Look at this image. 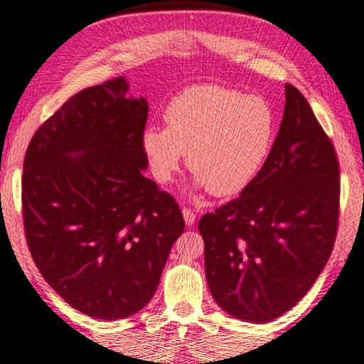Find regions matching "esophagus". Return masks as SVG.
<instances>
[{"mask_svg":"<svg viewBox=\"0 0 364 364\" xmlns=\"http://www.w3.org/2000/svg\"><path fill=\"white\" fill-rule=\"evenodd\" d=\"M183 217H184V222H186L188 227L189 225H193L196 220V213L191 209H188V207H183Z\"/></svg>","mask_w":364,"mask_h":364,"instance_id":"34e87169","label":"esophagus"}]
</instances>
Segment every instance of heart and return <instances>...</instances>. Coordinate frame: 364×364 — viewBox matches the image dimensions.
<instances>
[{
	"label": "heart",
	"mask_w": 364,
	"mask_h": 364,
	"mask_svg": "<svg viewBox=\"0 0 364 364\" xmlns=\"http://www.w3.org/2000/svg\"><path fill=\"white\" fill-rule=\"evenodd\" d=\"M165 128L142 134L154 180L168 184L188 154L196 184L212 196L230 198L256 180L272 152L277 117L262 95L222 85H194L164 112Z\"/></svg>",
	"instance_id": "b5f03b06"
}]
</instances>
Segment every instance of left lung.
<instances>
[{
  "label": "left lung",
  "instance_id": "left-lung-1",
  "mask_svg": "<svg viewBox=\"0 0 364 364\" xmlns=\"http://www.w3.org/2000/svg\"><path fill=\"white\" fill-rule=\"evenodd\" d=\"M272 152L238 198L199 220L205 277L218 306L270 322L306 295L336 243L340 166L301 92L285 84Z\"/></svg>",
  "mask_w": 364,
  "mask_h": 364
}]
</instances>
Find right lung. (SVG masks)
Returning a JSON list of instances; mask_svg holds the SVG:
<instances>
[{
  "instance_id": "right-lung-1",
  "label": "right lung",
  "mask_w": 364,
  "mask_h": 364,
  "mask_svg": "<svg viewBox=\"0 0 364 364\" xmlns=\"http://www.w3.org/2000/svg\"><path fill=\"white\" fill-rule=\"evenodd\" d=\"M124 77L63 103L28 142L22 218L40 274L68 304L103 321L141 311L183 233L180 205L142 175L149 105Z\"/></svg>"
}]
</instances>
